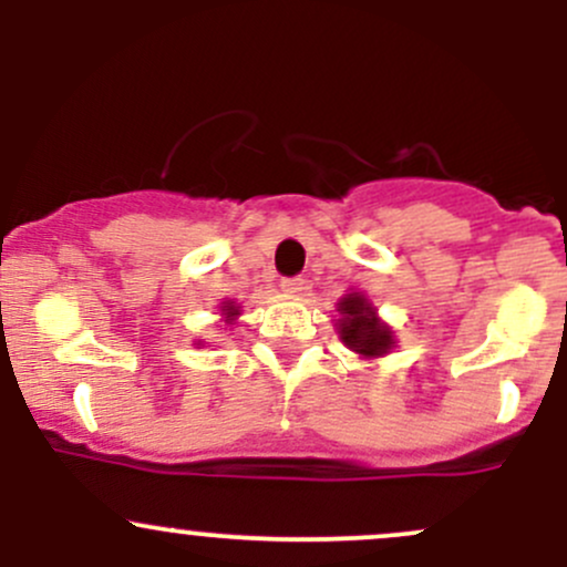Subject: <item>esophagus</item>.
Instances as JSON below:
<instances>
[{
	"mask_svg": "<svg viewBox=\"0 0 567 567\" xmlns=\"http://www.w3.org/2000/svg\"><path fill=\"white\" fill-rule=\"evenodd\" d=\"M303 288H306L303 277H285L282 279V290L288 292V296H298V292H303Z\"/></svg>",
	"mask_w": 567,
	"mask_h": 567,
	"instance_id": "esophagus-1",
	"label": "esophagus"
}]
</instances>
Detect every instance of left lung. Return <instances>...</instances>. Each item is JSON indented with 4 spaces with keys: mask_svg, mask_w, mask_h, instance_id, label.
Masks as SVG:
<instances>
[{
    "mask_svg": "<svg viewBox=\"0 0 567 567\" xmlns=\"http://www.w3.org/2000/svg\"><path fill=\"white\" fill-rule=\"evenodd\" d=\"M338 338L343 347H349L354 354L373 360L383 357L394 347V333L386 322L379 320L373 303L362 292H349L338 301Z\"/></svg>",
    "mask_w": 567,
    "mask_h": 567,
    "instance_id": "obj_1",
    "label": "left lung"
}]
</instances>
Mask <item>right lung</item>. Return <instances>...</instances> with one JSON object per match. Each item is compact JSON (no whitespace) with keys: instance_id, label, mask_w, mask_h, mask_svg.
<instances>
[{"instance_id":"1","label":"right lung","mask_w":567,"mask_h":567,"mask_svg":"<svg viewBox=\"0 0 567 567\" xmlns=\"http://www.w3.org/2000/svg\"><path fill=\"white\" fill-rule=\"evenodd\" d=\"M220 315L226 317V322H234V317H239V306L234 301H224V306H220Z\"/></svg>"}]
</instances>
